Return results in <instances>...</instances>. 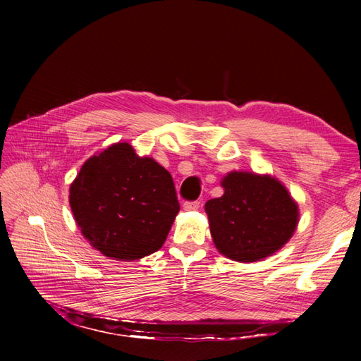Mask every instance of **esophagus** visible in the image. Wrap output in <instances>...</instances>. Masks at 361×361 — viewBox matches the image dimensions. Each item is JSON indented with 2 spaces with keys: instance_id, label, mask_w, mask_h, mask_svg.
Listing matches in <instances>:
<instances>
[{
  "instance_id": "1",
  "label": "esophagus",
  "mask_w": 361,
  "mask_h": 361,
  "mask_svg": "<svg viewBox=\"0 0 361 361\" xmlns=\"http://www.w3.org/2000/svg\"><path fill=\"white\" fill-rule=\"evenodd\" d=\"M199 207H200V202H197V200H195V202H185L183 203V209L185 211H197Z\"/></svg>"
}]
</instances>
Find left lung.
<instances>
[{"mask_svg":"<svg viewBox=\"0 0 361 361\" xmlns=\"http://www.w3.org/2000/svg\"><path fill=\"white\" fill-rule=\"evenodd\" d=\"M224 194L207 200L212 241L236 262H257L288 244L300 221L298 203L269 174L231 171L221 179Z\"/></svg>","mask_w":361,"mask_h":361,"instance_id":"obj_1","label":"left lung"}]
</instances>
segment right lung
<instances>
[{"mask_svg": "<svg viewBox=\"0 0 361 361\" xmlns=\"http://www.w3.org/2000/svg\"><path fill=\"white\" fill-rule=\"evenodd\" d=\"M76 226L90 245L114 260H138L166 243L179 212L171 174L129 143L87 159L71 183Z\"/></svg>", "mask_w": 361, "mask_h": 361, "instance_id": "1", "label": "right lung"}]
</instances>
